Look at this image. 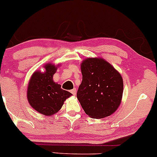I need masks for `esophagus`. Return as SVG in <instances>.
Listing matches in <instances>:
<instances>
[{
  "label": "esophagus",
  "instance_id": "obj_1",
  "mask_svg": "<svg viewBox=\"0 0 157 157\" xmlns=\"http://www.w3.org/2000/svg\"><path fill=\"white\" fill-rule=\"evenodd\" d=\"M70 92H71V93H72L73 95H75V94H76V92H77V91H76V88H73V89H72V90H70Z\"/></svg>",
  "mask_w": 157,
  "mask_h": 157
}]
</instances>
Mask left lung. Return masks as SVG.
Returning <instances> with one entry per match:
<instances>
[{"mask_svg":"<svg viewBox=\"0 0 157 157\" xmlns=\"http://www.w3.org/2000/svg\"><path fill=\"white\" fill-rule=\"evenodd\" d=\"M82 81L77 98L85 113L102 119L119 107L123 93L120 74L103 59L88 58L81 65Z\"/></svg>","mask_w":157,"mask_h":157,"instance_id":"8db88e82","label":"left lung"}]
</instances>
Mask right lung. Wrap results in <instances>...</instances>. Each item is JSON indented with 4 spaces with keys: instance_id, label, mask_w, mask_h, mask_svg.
I'll list each match as a JSON object with an SVG mask.
<instances>
[{
    "instance_id": "right-lung-1",
    "label": "right lung",
    "mask_w": 157,
    "mask_h": 157,
    "mask_svg": "<svg viewBox=\"0 0 157 157\" xmlns=\"http://www.w3.org/2000/svg\"><path fill=\"white\" fill-rule=\"evenodd\" d=\"M45 72H35L30 79L27 98L30 105L40 113L51 116L62 107L63 102L72 94L63 90L53 81L56 67L48 63L44 66Z\"/></svg>"
}]
</instances>
